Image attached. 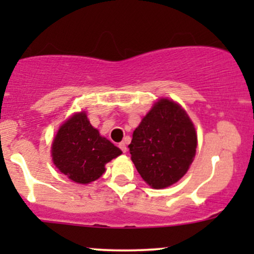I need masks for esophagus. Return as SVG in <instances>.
<instances>
[{"label": "esophagus", "instance_id": "1", "mask_svg": "<svg viewBox=\"0 0 254 254\" xmlns=\"http://www.w3.org/2000/svg\"><path fill=\"white\" fill-rule=\"evenodd\" d=\"M119 148H121V149H122V151H123V153H127V144H125L124 142H122V143H119Z\"/></svg>", "mask_w": 254, "mask_h": 254}]
</instances>
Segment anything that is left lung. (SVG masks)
<instances>
[{"instance_id":"8db88e82","label":"left lung","mask_w":254,"mask_h":254,"mask_svg":"<svg viewBox=\"0 0 254 254\" xmlns=\"http://www.w3.org/2000/svg\"><path fill=\"white\" fill-rule=\"evenodd\" d=\"M129 148L144 182L165 189L182 179L193 161L196 129L180 105L160 99L133 131Z\"/></svg>"}]
</instances>
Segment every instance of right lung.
Returning a JSON list of instances; mask_svg holds the SVG:
<instances>
[{"mask_svg":"<svg viewBox=\"0 0 254 254\" xmlns=\"http://www.w3.org/2000/svg\"><path fill=\"white\" fill-rule=\"evenodd\" d=\"M52 160L61 173L77 184H89L104 174L105 165L122 150L100 136L84 111L61 125L52 142Z\"/></svg>","mask_w":254,"mask_h":254,"instance_id":"1","label":"right lung"}]
</instances>
